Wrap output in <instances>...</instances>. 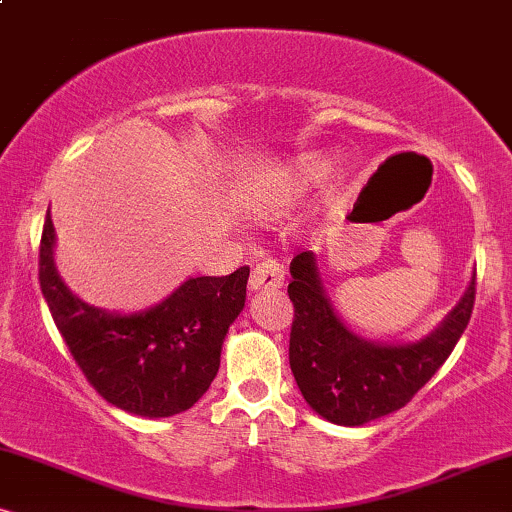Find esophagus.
<instances>
[{"label":"esophagus","instance_id":"34e87169","mask_svg":"<svg viewBox=\"0 0 512 512\" xmlns=\"http://www.w3.org/2000/svg\"><path fill=\"white\" fill-rule=\"evenodd\" d=\"M284 286V265L275 261V258H263L254 265L249 277V289L251 291H263V289H282Z\"/></svg>","mask_w":512,"mask_h":512}]
</instances>
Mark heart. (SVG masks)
I'll return each instance as SVG.
<instances>
[{
    "label": "heart",
    "instance_id": "b5f03b06",
    "mask_svg": "<svg viewBox=\"0 0 512 512\" xmlns=\"http://www.w3.org/2000/svg\"><path fill=\"white\" fill-rule=\"evenodd\" d=\"M324 172L326 163L319 158H303L289 167H282V170L265 172L261 177L251 179V184L244 188V207L254 216H261V219L277 216L298 193H303Z\"/></svg>",
    "mask_w": 512,
    "mask_h": 512
}]
</instances>
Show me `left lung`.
<instances>
[{
    "mask_svg": "<svg viewBox=\"0 0 512 512\" xmlns=\"http://www.w3.org/2000/svg\"><path fill=\"white\" fill-rule=\"evenodd\" d=\"M291 373L314 412L333 424L361 426L389 415L424 387L466 331L475 277L459 305L429 338L412 345H375L338 319L319 282L312 251L291 261Z\"/></svg>",
    "mask_w": 512,
    "mask_h": 512,
    "instance_id": "left-lung-1",
    "label": "left lung"
}]
</instances>
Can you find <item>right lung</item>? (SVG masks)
I'll return each instance as SVG.
<instances>
[{"label":"right lung","instance_id":"1","mask_svg":"<svg viewBox=\"0 0 512 512\" xmlns=\"http://www.w3.org/2000/svg\"><path fill=\"white\" fill-rule=\"evenodd\" d=\"M55 228L46 214L39 284L76 366L97 394L142 417L191 408L219 373L228 326L247 300L249 265L226 277L188 279L139 314H109L74 296L53 265Z\"/></svg>","mask_w":512,"mask_h":512}]
</instances>
